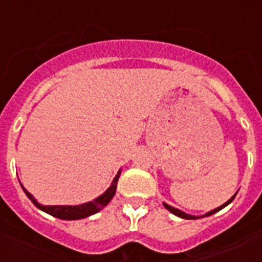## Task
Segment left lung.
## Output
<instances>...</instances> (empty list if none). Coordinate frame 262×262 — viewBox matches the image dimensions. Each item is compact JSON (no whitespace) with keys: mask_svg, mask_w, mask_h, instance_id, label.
<instances>
[{"mask_svg":"<svg viewBox=\"0 0 262 262\" xmlns=\"http://www.w3.org/2000/svg\"><path fill=\"white\" fill-rule=\"evenodd\" d=\"M235 195H236V193H235V194H234V195H232L231 199L228 200V201H226V203H224L223 205H220V207H217V208H215V209H212V211L207 212V213H205V215H203V216H193V215H189V213H186V212L181 211V209H178V208L171 207V205H168V204H166V203H163V205H164V208H166V209H168V211L171 212V213H174L175 216H178V217H182V219L193 220V219H200V217H205V216H211V215H213V213H216V212H219L220 209H223L224 207H227L228 204L231 203L232 200L235 199Z\"/></svg>","mask_w":262,"mask_h":262,"instance_id":"left-lung-1","label":"left lung"}]
</instances>
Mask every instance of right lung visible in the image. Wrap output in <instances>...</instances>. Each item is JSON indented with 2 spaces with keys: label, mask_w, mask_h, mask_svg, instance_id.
Returning <instances> with one entry per match:
<instances>
[{
  "label": "right lung",
  "mask_w": 262,
  "mask_h": 262,
  "mask_svg": "<svg viewBox=\"0 0 262 262\" xmlns=\"http://www.w3.org/2000/svg\"><path fill=\"white\" fill-rule=\"evenodd\" d=\"M119 174H121V170L117 172V175H115L114 179H113V182H111V185L104 193H102L99 197H96L94 201H88V203L80 204V205H43V204L38 203L34 195L31 194L30 191L27 190L23 185L21 187L23 190H24V193L27 194V197H28V199L32 201V204H34L35 207L39 208L40 211L46 212L49 215L62 220H79L98 213L99 211H102L103 208L110 203L111 199L114 197L115 190H117V183H118Z\"/></svg>",
  "instance_id": "add662e5"
}]
</instances>
